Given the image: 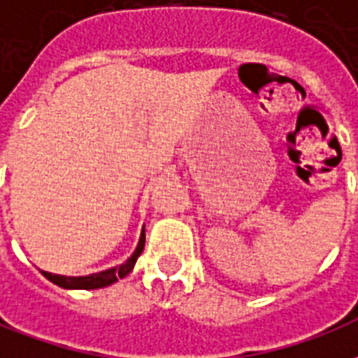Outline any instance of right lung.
I'll list each match as a JSON object with an SVG mask.
<instances>
[{"mask_svg":"<svg viewBox=\"0 0 358 358\" xmlns=\"http://www.w3.org/2000/svg\"><path fill=\"white\" fill-rule=\"evenodd\" d=\"M143 245H145V230H141L140 243L138 248L132 253V257L126 261L124 264H120L117 268L103 270V272H97V274H90V276H59V274H51V272H45L42 270V274L50 282H53L59 287H65V289H97V287H105V285H110L117 282L118 278H124L126 274H130L134 268V264L138 261V257L141 255L143 251Z\"/></svg>","mask_w":358,"mask_h":358,"instance_id":"add662e5","label":"right lung"}]
</instances>
